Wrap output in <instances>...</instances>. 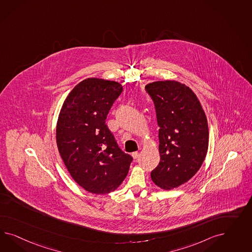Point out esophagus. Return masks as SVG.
<instances>
[{
    "mask_svg": "<svg viewBox=\"0 0 252 252\" xmlns=\"http://www.w3.org/2000/svg\"><path fill=\"white\" fill-rule=\"evenodd\" d=\"M138 156H139L138 153H132V157H133V159H134V160H137V158H138Z\"/></svg>",
    "mask_w": 252,
    "mask_h": 252,
    "instance_id": "obj_1",
    "label": "esophagus"
}]
</instances>
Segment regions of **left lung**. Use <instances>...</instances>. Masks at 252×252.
Returning a JSON list of instances; mask_svg holds the SVG:
<instances>
[{
	"label": "left lung",
	"mask_w": 252,
	"mask_h": 252,
	"mask_svg": "<svg viewBox=\"0 0 252 252\" xmlns=\"http://www.w3.org/2000/svg\"><path fill=\"white\" fill-rule=\"evenodd\" d=\"M146 91L155 104L160 142V162L151 176L157 187L171 190L190 180L205 160L206 115L196 94L179 81H154Z\"/></svg>",
	"instance_id": "8db88e82"
}]
</instances>
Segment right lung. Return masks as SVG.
Segmentation results:
<instances>
[{
  "mask_svg": "<svg viewBox=\"0 0 252 252\" xmlns=\"http://www.w3.org/2000/svg\"><path fill=\"white\" fill-rule=\"evenodd\" d=\"M122 91L119 82L87 78L70 92L59 113V153L71 177L92 194L115 191L128 174L132 157L119 149L105 124Z\"/></svg>",
  "mask_w": 252,
  "mask_h": 252,
  "instance_id": "add662e5",
  "label": "right lung"
}]
</instances>
